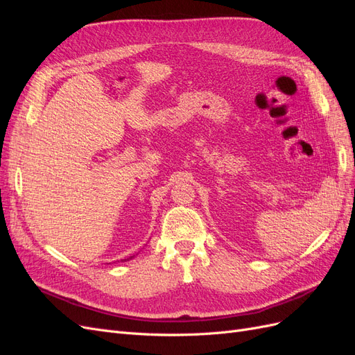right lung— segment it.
I'll return each mask as SVG.
<instances>
[{
  "mask_svg": "<svg viewBox=\"0 0 355 355\" xmlns=\"http://www.w3.org/2000/svg\"><path fill=\"white\" fill-rule=\"evenodd\" d=\"M132 257H135V256H130V257H127V259H123V261H128V259H132Z\"/></svg>",
  "mask_w": 355,
  "mask_h": 355,
  "instance_id": "add662e5",
  "label": "right lung"
}]
</instances>
